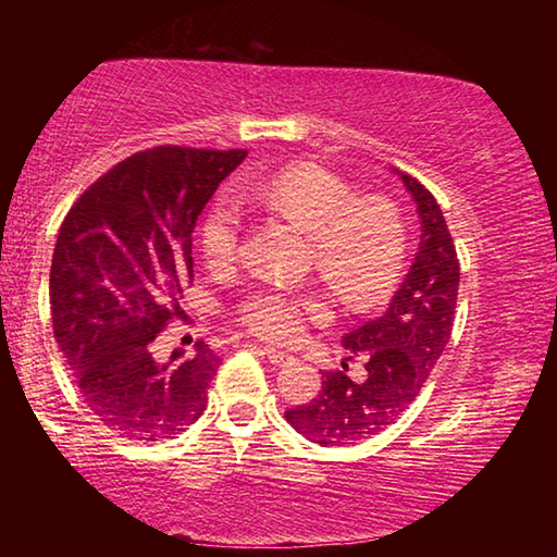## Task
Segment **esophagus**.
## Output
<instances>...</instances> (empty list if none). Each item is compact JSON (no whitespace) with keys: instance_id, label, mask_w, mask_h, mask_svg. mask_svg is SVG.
<instances>
[{"instance_id":"obj_1","label":"esophagus","mask_w":557,"mask_h":557,"mask_svg":"<svg viewBox=\"0 0 557 557\" xmlns=\"http://www.w3.org/2000/svg\"><path fill=\"white\" fill-rule=\"evenodd\" d=\"M256 348H260V351L270 358V363H275V366H289L292 361H295V356L287 351H280V348H272V346H256Z\"/></svg>"}]
</instances>
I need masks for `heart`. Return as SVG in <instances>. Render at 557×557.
<instances>
[{
    "instance_id": "1",
    "label": "heart",
    "mask_w": 557,
    "mask_h": 557,
    "mask_svg": "<svg viewBox=\"0 0 557 557\" xmlns=\"http://www.w3.org/2000/svg\"><path fill=\"white\" fill-rule=\"evenodd\" d=\"M233 200L221 194L203 213L199 243L209 265H228L238 252L245 206L277 213L309 233V262L354 312L371 309L398 285L408 256V223L385 196H356L351 184L326 166L299 162L245 176ZM326 312L309 289L258 287L235 305L238 322L268 342H295L307 319Z\"/></svg>"
}]
</instances>
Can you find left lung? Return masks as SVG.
Returning a JSON list of instances; mask_svg holds the SVG:
<instances>
[{
  "mask_svg": "<svg viewBox=\"0 0 557 557\" xmlns=\"http://www.w3.org/2000/svg\"><path fill=\"white\" fill-rule=\"evenodd\" d=\"M422 221L420 248L388 312L344 336L346 361L363 358L366 379L351 381L348 363L324 371L322 391L285 418L317 445H351L393 425L418 398L455 326L459 260L435 196L400 174Z\"/></svg>",
  "mask_w": 557,
  "mask_h": 557,
  "instance_id": "left-lung-1",
  "label": "left lung"
}]
</instances>
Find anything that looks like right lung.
I'll return each mask as SVG.
<instances>
[{
	"mask_svg": "<svg viewBox=\"0 0 557 557\" xmlns=\"http://www.w3.org/2000/svg\"><path fill=\"white\" fill-rule=\"evenodd\" d=\"M245 149L162 145L122 159L83 191L51 260L53 338L92 414L120 437L172 440L206 410L219 356L157 354L186 285L191 235Z\"/></svg>",
	"mask_w": 557,
	"mask_h": 557,
	"instance_id": "right-lung-1",
	"label": "right lung"
}]
</instances>
